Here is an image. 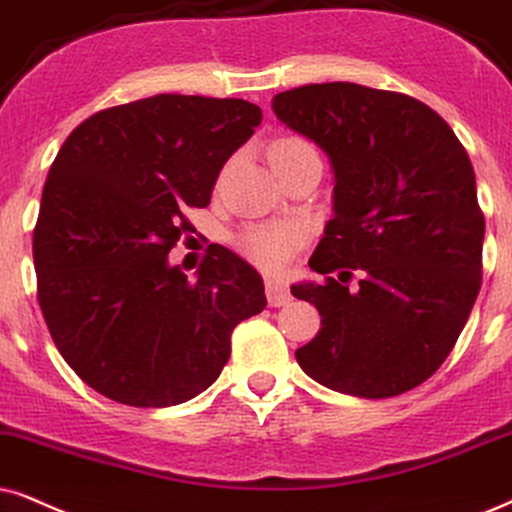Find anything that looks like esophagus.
<instances>
[{"instance_id":"esophagus-1","label":"esophagus","mask_w":512,"mask_h":512,"mask_svg":"<svg viewBox=\"0 0 512 512\" xmlns=\"http://www.w3.org/2000/svg\"><path fill=\"white\" fill-rule=\"evenodd\" d=\"M264 290H267V300L271 307H283V304L290 302V290L288 283L281 281V278H267L264 281Z\"/></svg>"}]
</instances>
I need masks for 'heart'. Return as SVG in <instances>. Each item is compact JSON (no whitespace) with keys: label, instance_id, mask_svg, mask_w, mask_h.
Wrapping results in <instances>:
<instances>
[{"label":"heart","instance_id":"b5f03b06","mask_svg":"<svg viewBox=\"0 0 512 512\" xmlns=\"http://www.w3.org/2000/svg\"><path fill=\"white\" fill-rule=\"evenodd\" d=\"M319 158L314 146L300 137H278L269 146V163L278 167L290 160ZM307 231L297 222H274V224H252L243 229L236 238V250L255 267L276 271L293 260V255L302 248Z\"/></svg>","mask_w":512,"mask_h":512}]
</instances>
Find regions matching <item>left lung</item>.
Here are the masks:
<instances>
[{"label":"left lung","instance_id":"obj_1","mask_svg":"<svg viewBox=\"0 0 512 512\" xmlns=\"http://www.w3.org/2000/svg\"><path fill=\"white\" fill-rule=\"evenodd\" d=\"M271 108L335 172V217L309 260L323 281L290 288L321 314L297 364L352 397L409 392L449 357L482 286L484 215L468 153L442 115L399 92L304 84ZM354 270L360 286L349 289Z\"/></svg>","mask_w":512,"mask_h":512}]
</instances>
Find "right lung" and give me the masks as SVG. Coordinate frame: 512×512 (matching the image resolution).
Wrapping results in <instances>:
<instances>
[{"label": "right lung", "mask_w": 512, "mask_h": 512, "mask_svg": "<svg viewBox=\"0 0 512 512\" xmlns=\"http://www.w3.org/2000/svg\"><path fill=\"white\" fill-rule=\"evenodd\" d=\"M243 99L158 94L94 113L63 141L32 231L37 302L89 387L139 409L215 383L238 323L267 307L262 276L222 245L189 281L170 252L260 127Z\"/></svg>", "instance_id": "add662e5"}]
</instances>
